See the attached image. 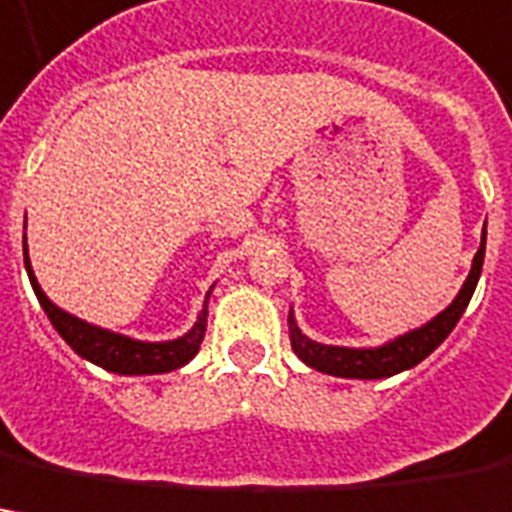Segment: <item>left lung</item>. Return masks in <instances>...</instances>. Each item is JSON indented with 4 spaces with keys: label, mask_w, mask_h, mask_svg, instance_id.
<instances>
[{
    "label": "left lung",
    "mask_w": 512,
    "mask_h": 512,
    "mask_svg": "<svg viewBox=\"0 0 512 512\" xmlns=\"http://www.w3.org/2000/svg\"><path fill=\"white\" fill-rule=\"evenodd\" d=\"M482 262H485V231H482V245H479L476 256H473L471 273H468V279L462 284V290L456 293L454 301L437 318H431L420 329H411L406 335L394 338L389 344L375 346V349H349V346H327L318 344V341H310L298 329L296 318L290 312L287 324H290V344H293V352L307 366H312V369L335 377L377 380V377H392L397 372H406L411 366H417L420 360L428 358L451 335V329L456 327V321L462 318V312H465L468 301H471L473 290H476V281L482 276Z\"/></svg>",
    "instance_id": "1"
}]
</instances>
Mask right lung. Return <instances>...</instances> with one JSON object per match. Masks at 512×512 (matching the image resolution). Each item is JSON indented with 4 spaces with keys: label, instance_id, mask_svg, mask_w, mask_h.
Wrapping results in <instances>:
<instances>
[{
    "label": "right lung",
    "instance_id": "obj_1",
    "mask_svg": "<svg viewBox=\"0 0 512 512\" xmlns=\"http://www.w3.org/2000/svg\"><path fill=\"white\" fill-rule=\"evenodd\" d=\"M24 267H27V276H30V284H33V293H36L39 304L47 312V318L53 321V327L58 329V335L81 358L92 360L95 366H101L106 372H118V375H160V372L180 369V366H185L188 360L200 352L205 327H208V298H211L214 287L208 290V296L202 301L197 324L188 329L183 338L149 344V341H135L129 335H118V332H109V329L92 327L87 321H81V318H75L70 312L56 307L50 298L44 296V290H41L39 281L33 276V267H30V259H27V239H24Z\"/></svg>",
    "mask_w": 512,
    "mask_h": 512
}]
</instances>
